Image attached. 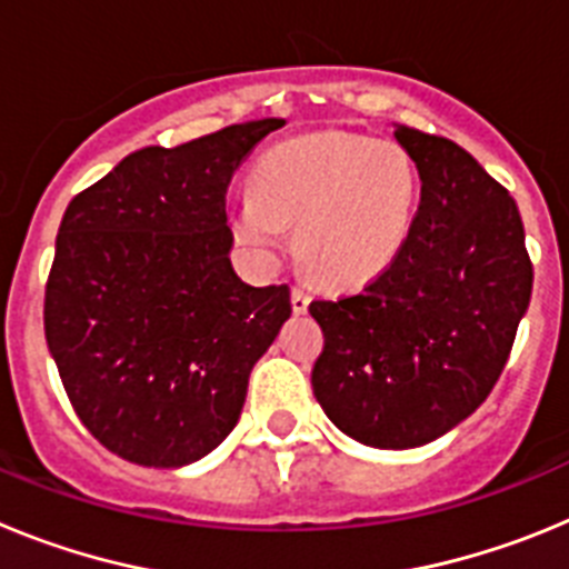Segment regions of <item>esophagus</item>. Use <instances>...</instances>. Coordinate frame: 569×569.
<instances>
[{
    "instance_id": "34e87169",
    "label": "esophagus",
    "mask_w": 569,
    "mask_h": 569,
    "mask_svg": "<svg viewBox=\"0 0 569 569\" xmlns=\"http://www.w3.org/2000/svg\"><path fill=\"white\" fill-rule=\"evenodd\" d=\"M290 301H293L296 313H305V310L310 308V290L301 288V284H296L293 293H290Z\"/></svg>"
}]
</instances>
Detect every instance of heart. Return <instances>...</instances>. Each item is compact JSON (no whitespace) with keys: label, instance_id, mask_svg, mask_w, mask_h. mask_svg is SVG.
I'll return each instance as SVG.
<instances>
[{"label":"heart","instance_id":"1","mask_svg":"<svg viewBox=\"0 0 569 569\" xmlns=\"http://www.w3.org/2000/svg\"><path fill=\"white\" fill-rule=\"evenodd\" d=\"M419 170L390 139L361 133L301 136L276 144L253 170V190L230 208L233 236L276 253L296 229L305 268L330 284H365L385 273L413 228Z\"/></svg>","mask_w":569,"mask_h":569}]
</instances>
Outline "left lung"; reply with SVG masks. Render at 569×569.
Masks as SVG:
<instances>
[{
	"label": "left lung",
	"mask_w": 569,
	"mask_h": 569,
	"mask_svg": "<svg viewBox=\"0 0 569 569\" xmlns=\"http://www.w3.org/2000/svg\"><path fill=\"white\" fill-rule=\"evenodd\" d=\"M393 133L421 179L405 248L359 293L310 301L325 333L316 401L376 450L421 447L465 421L499 381L532 293L507 188L445 136Z\"/></svg>",
	"instance_id": "8db88e82"
}]
</instances>
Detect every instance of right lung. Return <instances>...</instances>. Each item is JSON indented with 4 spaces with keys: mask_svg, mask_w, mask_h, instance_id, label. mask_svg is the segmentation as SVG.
<instances>
[{
    "mask_svg": "<svg viewBox=\"0 0 569 569\" xmlns=\"http://www.w3.org/2000/svg\"><path fill=\"white\" fill-rule=\"evenodd\" d=\"M284 119L124 156L70 199L44 284V339L70 405L110 453L182 467L222 445L290 319V288L230 264L228 184Z\"/></svg>",
    "mask_w": 569,
    "mask_h": 569,
    "instance_id": "right-lung-1",
    "label": "right lung"
}]
</instances>
